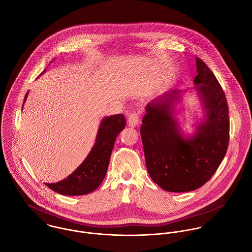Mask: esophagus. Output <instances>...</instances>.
<instances>
[{
    "instance_id": "esophagus-1",
    "label": "esophagus",
    "mask_w": 252,
    "mask_h": 252,
    "mask_svg": "<svg viewBox=\"0 0 252 252\" xmlns=\"http://www.w3.org/2000/svg\"><path fill=\"white\" fill-rule=\"evenodd\" d=\"M140 122L139 112L137 110H132L128 117V125L130 127H136Z\"/></svg>"
}]
</instances>
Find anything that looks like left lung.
<instances>
[{
  "label": "left lung",
  "instance_id": "1",
  "mask_svg": "<svg viewBox=\"0 0 252 252\" xmlns=\"http://www.w3.org/2000/svg\"><path fill=\"white\" fill-rule=\"evenodd\" d=\"M196 89L206 118L197 132L184 138L174 117V102L180 91L173 90L149 103L141 135L145 165L156 184L169 192H188L203 186L222 162L229 144V108L216 75L196 57Z\"/></svg>",
  "mask_w": 252,
  "mask_h": 252
}]
</instances>
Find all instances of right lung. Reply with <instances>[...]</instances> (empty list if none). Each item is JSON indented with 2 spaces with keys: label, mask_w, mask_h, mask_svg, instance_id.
<instances>
[{
  "label": "right lung",
  "mask_w": 252,
  "mask_h": 252,
  "mask_svg": "<svg viewBox=\"0 0 252 252\" xmlns=\"http://www.w3.org/2000/svg\"><path fill=\"white\" fill-rule=\"evenodd\" d=\"M44 72L45 70L42 72ZM26 98L27 94L24 102ZM125 125L126 120L123 114L105 117L99 127L96 143L81 165L68 178L56 183H45V185L59 194L69 196L85 195L94 191L107 174L114 142Z\"/></svg>",
  "instance_id": "obj_1"
}]
</instances>
